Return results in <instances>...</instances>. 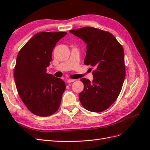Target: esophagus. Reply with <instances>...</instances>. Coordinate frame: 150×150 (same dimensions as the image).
Instances as JSON below:
<instances>
[{"label": "esophagus", "instance_id": "34e87169", "mask_svg": "<svg viewBox=\"0 0 150 150\" xmlns=\"http://www.w3.org/2000/svg\"><path fill=\"white\" fill-rule=\"evenodd\" d=\"M75 81V80H74V79H68V80L67 81V82H68V83H70V82H73Z\"/></svg>", "mask_w": 150, "mask_h": 150}]
</instances>
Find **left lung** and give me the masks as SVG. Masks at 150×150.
Segmentation results:
<instances>
[{
    "label": "left lung",
    "mask_w": 150,
    "mask_h": 150,
    "mask_svg": "<svg viewBox=\"0 0 150 150\" xmlns=\"http://www.w3.org/2000/svg\"><path fill=\"white\" fill-rule=\"evenodd\" d=\"M86 44V65L95 67L92 82L82 78L84 88L79 95L85 109L93 112L107 110L120 94L126 76L122 46L113 35L92 27L69 30Z\"/></svg>",
    "instance_id": "1"
}]
</instances>
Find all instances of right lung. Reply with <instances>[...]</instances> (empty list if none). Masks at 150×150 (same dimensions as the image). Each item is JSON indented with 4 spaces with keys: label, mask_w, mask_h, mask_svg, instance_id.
I'll return each mask as SVG.
<instances>
[{
    "label": "right lung",
    "mask_w": 150,
    "mask_h": 150,
    "mask_svg": "<svg viewBox=\"0 0 150 150\" xmlns=\"http://www.w3.org/2000/svg\"><path fill=\"white\" fill-rule=\"evenodd\" d=\"M66 32H40L19 51L14 78L22 101L31 113L47 117L59 108L65 82L46 73L57 42Z\"/></svg>",
    "instance_id": "add662e5"
}]
</instances>
